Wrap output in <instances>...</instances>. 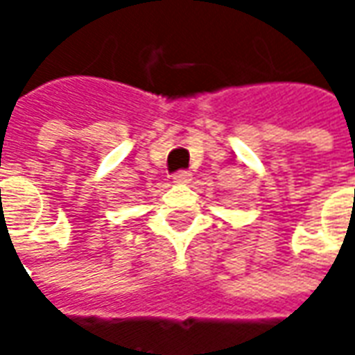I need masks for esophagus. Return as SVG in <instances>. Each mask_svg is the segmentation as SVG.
Masks as SVG:
<instances>
[{
  "instance_id": "1",
  "label": "esophagus",
  "mask_w": 355,
  "mask_h": 355,
  "mask_svg": "<svg viewBox=\"0 0 355 355\" xmlns=\"http://www.w3.org/2000/svg\"><path fill=\"white\" fill-rule=\"evenodd\" d=\"M173 180H175L177 184H186V182L192 180V173H190V171H178V173H175Z\"/></svg>"
}]
</instances>
